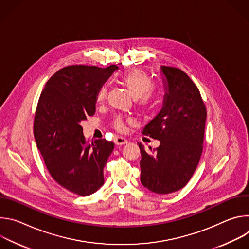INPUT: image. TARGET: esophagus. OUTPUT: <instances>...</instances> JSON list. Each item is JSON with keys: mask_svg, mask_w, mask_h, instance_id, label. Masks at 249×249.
<instances>
[{"mask_svg": "<svg viewBox=\"0 0 249 249\" xmlns=\"http://www.w3.org/2000/svg\"><path fill=\"white\" fill-rule=\"evenodd\" d=\"M114 142L116 145H124V144H127V140L124 138V137H121V136H118L114 139Z\"/></svg>", "mask_w": 249, "mask_h": 249, "instance_id": "1", "label": "esophagus"}]
</instances>
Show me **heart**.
I'll list each match as a JSON object with an SVG mask.
<instances>
[{
  "label": "heart",
  "mask_w": 249,
  "mask_h": 249,
  "mask_svg": "<svg viewBox=\"0 0 249 249\" xmlns=\"http://www.w3.org/2000/svg\"><path fill=\"white\" fill-rule=\"evenodd\" d=\"M119 81L123 86L127 88L132 97L134 99H137L138 103L141 106L145 107V106H148L152 103L154 97L152 89L154 87V84L151 78L145 72H143V71L139 69L128 71V72L122 74L119 77ZM106 92H107V90H106V88L104 86L98 89L96 93V101L98 103L102 102L105 99ZM113 124L114 127L119 131H122L125 127L124 122L121 118H116Z\"/></svg>",
  "instance_id": "obj_1"
}]
</instances>
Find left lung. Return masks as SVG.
Masks as SVG:
<instances>
[{"mask_svg": "<svg viewBox=\"0 0 249 249\" xmlns=\"http://www.w3.org/2000/svg\"><path fill=\"white\" fill-rule=\"evenodd\" d=\"M164 99L160 113L142 134L160 140L147 152L138 144L142 159L141 182L158 194L183 188L192 177L202 155L207 110L200 91L180 69L161 66Z\"/></svg>", "mask_w": 249, "mask_h": 249, "instance_id": "1", "label": "left lung"}]
</instances>
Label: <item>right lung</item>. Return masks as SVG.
Wrapping results in <instances>:
<instances>
[{"instance_id":"obj_1","label":"right lung","mask_w":249,"mask_h":249,"mask_svg":"<svg viewBox=\"0 0 249 249\" xmlns=\"http://www.w3.org/2000/svg\"><path fill=\"white\" fill-rule=\"evenodd\" d=\"M117 66L73 65L48 80L34 116L33 133L53 179L70 192L88 196L104 183L103 167L114 149L113 142L89 143L81 122L95 112L96 93Z\"/></svg>"}]
</instances>
